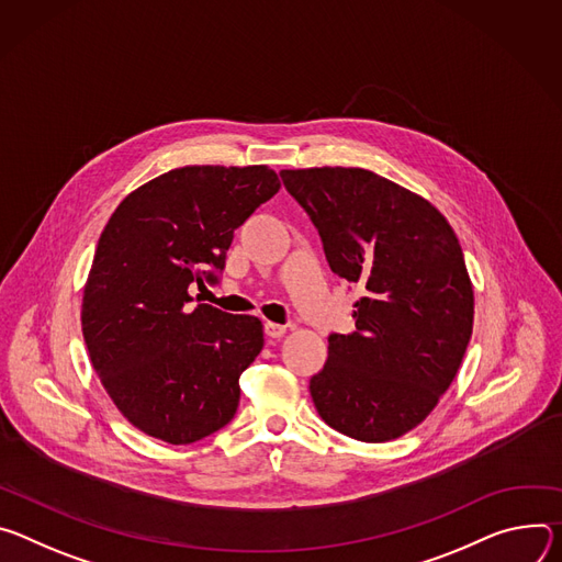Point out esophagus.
Listing matches in <instances>:
<instances>
[{
	"mask_svg": "<svg viewBox=\"0 0 562 562\" xmlns=\"http://www.w3.org/2000/svg\"><path fill=\"white\" fill-rule=\"evenodd\" d=\"M285 326H281V324H274V322H266V335L270 337V339H281L283 335H285Z\"/></svg>",
	"mask_w": 562,
	"mask_h": 562,
	"instance_id": "esophagus-1",
	"label": "esophagus"
}]
</instances>
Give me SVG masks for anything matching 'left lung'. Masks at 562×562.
I'll list each match as a JSON object with an SVG mask.
<instances>
[{
    "label": "left lung",
    "instance_id": "8db88e82",
    "mask_svg": "<svg viewBox=\"0 0 562 562\" xmlns=\"http://www.w3.org/2000/svg\"><path fill=\"white\" fill-rule=\"evenodd\" d=\"M335 274L359 283L355 333L330 335L310 380L322 419L359 442L422 424L451 386L473 333V283L445 214L361 167L283 169Z\"/></svg>",
    "mask_w": 562,
    "mask_h": 562
}]
</instances>
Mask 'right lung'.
Wrapping results in <instances>:
<instances>
[{
    "label": "right lung",
    "mask_w": 562,
    "mask_h": 562,
    "mask_svg": "<svg viewBox=\"0 0 562 562\" xmlns=\"http://www.w3.org/2000/svg\"><path fill=\"white\" fill-rule=\"evenodd\" d=\"M268 165H184L124 196L82 294V335L100 384L132 426L192 445L236 413L240 372L263 348L252 315L190 305L223 270L234 229L279 192Z\"/></svg>",
    "instance_id": "add662e5"
}]
</instances>
